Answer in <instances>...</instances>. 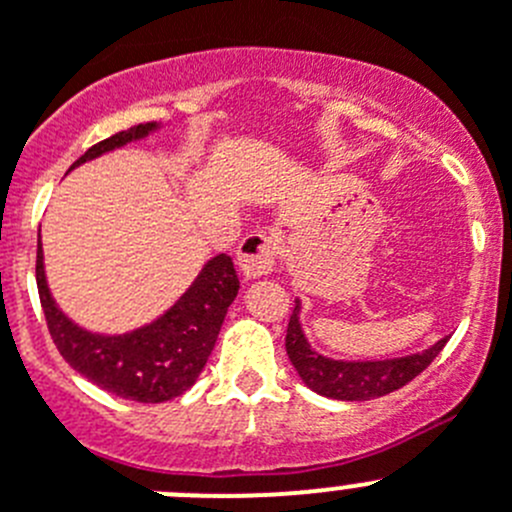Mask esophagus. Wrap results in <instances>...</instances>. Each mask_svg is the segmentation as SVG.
<instances>
[{
	"mask_svg": "<svg viewBox=\"0 0 512 512\" xmlns=\"http://www.w3.org/2000/svg\"><path fill=\"white\" fill-rule=\"evenodd\" d=\"M275 250H278L275 240L267 237V234H247L245 240L240 242V250H237V262H240L245 280H260L270 275L272 267H275Z\"/></svg>",
	"mask_w": 512,
	"mask_h": 512,
	"instance_id": "esophagus-1",
	"label": "esophagus"
}]
</instances>
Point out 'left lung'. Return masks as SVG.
I'll return each mask as SVG.
<instances>
[{
	"instance_id": "1",
	"label": "left lung",
	"mask_w": 512,
	"mask_h": 512,
	"mask_svg": "<svg viewBox=\"0 0 512 512\" xmlns=\"http://www.w3.org/2000/svg\"><path fill=\"white\" fill-rule=\"evenodd\" d=\"M303 303L295 298L285 336V351L298 376L315 394L338 401H369L391 394L422 374L450 338H439L429 348L396 358H333L315 351L303 331Z\"/></svg>"
}]
</instances>
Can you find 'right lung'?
Instances as JSON below:
<instances>
[{
  "label": "right lung",
  "mask_w": 512,
  "mask_h": 512,
  "mask_svg": "<svg viewBox=\"0 0 512 512\" xmlns=\"http://www.w3.org/2000/svg\"><path fill=\"white\" fill-rule=\"evenodd\" d=\"M161 131V123H141L88 148L68 171ZM37 290L45 321L60 356L90 384L121 399L161 404L176 399L202 374L217 343L240 280L232 257L207 260L189 288L151 323L123 333H98L80 326L57 305L45 272L42 240L37 242Z\"/></svg>",
  "instance_id": "obj_1"
}]
</instances>
